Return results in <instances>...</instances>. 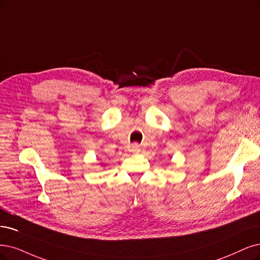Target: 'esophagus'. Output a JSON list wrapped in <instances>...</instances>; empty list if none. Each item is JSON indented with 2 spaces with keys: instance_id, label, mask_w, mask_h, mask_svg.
<instances>
[{
  "instance_id": "1",
  "label": "esophagus",
  "mask_w": 260,
  "mask_h": 260,
  "mask_svg": "<svg viewBox=\"0 0 260 260\" xmlns=\"http://www.w3.org/2000/svg\"><path fill=\"white\" fill-rule=\"evenodd\" d=\"M131 151L133 153H138L140 151V146L138 145V143H134V145H132V147H131Z\"/></svg>"
}]
</instances>
